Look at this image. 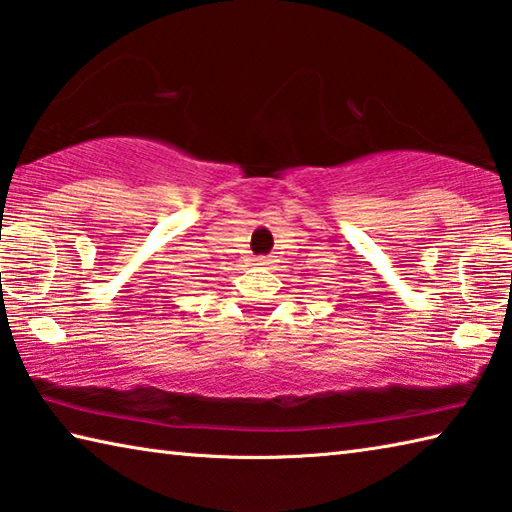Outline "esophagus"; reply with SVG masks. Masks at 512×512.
Returning a JSON list of instances; mask_svg holds the SVG:
<instances>
[{"label": "esophagus", "mask_w": 512, "mask_h": 512, "mask_svg": "<svg viewBox=\"0 0 512 512\" xmlns=\"http://www.w3.org/2000/svg\"><path fill=\"white\" fill-rule=\"evenodd\" d=\"M254 263H256V265H260V267H265V265H269V263H272V260H269L267 256H258V258L254 260Z\"/></svg>", "instance_id": "1"}]
</instances>
